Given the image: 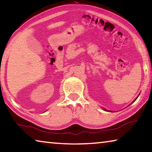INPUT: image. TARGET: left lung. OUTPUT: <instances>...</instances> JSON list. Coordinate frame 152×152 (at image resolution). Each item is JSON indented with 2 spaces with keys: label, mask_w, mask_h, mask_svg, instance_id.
I'll return each instance as SVG.
<instances>
[{
  "label": "left lung",
  "mask_w": 152,
  "mask_h": 152,
  "mask_svg": "<svg viewBox=\"0 0 152 152\" xmlns=\"http://www.w3.org/2000/svg\"><path fill=\"white\" fill-rule=\"evenodd\" d=\"M137 97H138V96H137ZM137 98H136V99H135V100L137 99ZM134 101H133V102H134ZM104 110H106V111H110V110H107V109H104Z\"/></svg>",
  "instance_id": "1"
}]
</instances>
